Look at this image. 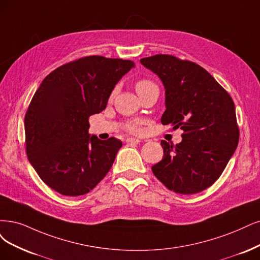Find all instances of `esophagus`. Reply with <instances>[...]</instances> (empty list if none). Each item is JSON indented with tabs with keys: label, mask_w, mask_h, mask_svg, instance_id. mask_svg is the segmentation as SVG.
I'll return each instance as SVG.
<instances>
[{
	"label": "esophagus",
	"mask_w": 260,
	"mask_h": 260,
	"mask_svg": "<svg viewBox=\"0 0 260 260\" xmlns=\"http://www.w3.org/2000/svg\"><path fill=\"white\" fill-rule=\"evenodd\" d=\"M126 142L128 143V145H138V143L140 142V140L136 139V138H127Z\"/></svg>",
	"instance_id": "1"
}]
</instances>
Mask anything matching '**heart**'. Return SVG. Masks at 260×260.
Listing matches in <instances>:
<instances>
[{
    "instance_id": "obj_1",
    "label": "heart",
    "mask_w": 260,
    "mask_h": 260,
    "mask_svg": "<svg viewBox=\"0 0 260 260\" xmlns=\"http://www.w3.org/2000/svg\"><path fill=\"white\" fill-rule=\"evenodd\" d=\"M135 88H136V91L139 94V96H141L142 94L149 92L150 90L157 89V86L152 80L142 78V79L137 80V82L135 84ZM118 91H119L118 86H114V89L110 93L109 99L110 100L114 99V96L117 95ZM125 129H126L129 133H132V134H135V135H139V134L142 133V121L141 120L129 121V122H127L126 124H125Z\"/></svg>"
}]
</instances>
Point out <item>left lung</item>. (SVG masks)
Returning a JSON list of instances; mask_svg holds the SVG:
<instances>
[{
    "label": "left lung",
    "instance_id": "obj_1",
    "mask_svg": "<svg viewBox=\"0 0 260 260\" xmlns=\"http://www.w3.org/2000/svg\"><path fill=\"white\" fill-rule=\"evenodd\" d=\"M164 83L166 111L162 125L183 129L182 141L161 140L164 156L152 166L168 189L196 194L220 177L239 142L235 103L229 93L204 67L170 54L140 60Z\"/></svg>",
    "mask_w": 260,
    "mask_h": 260
}]
</instances>
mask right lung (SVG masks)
I'll return each instance as SVG.
<instances>
[{"label": "right lung", "instance_id": "right-lung-1", "mask_svg": "<svg viewBox=\"0 0 260 260\" xmlns=\"http://www.w3.org/2000/svg\"><path fill=\"white\" fill-rule=\"evenodd\" d=\"M134 62L89 55L48 75L24 117L25 151L37 175L64 196L89 193L110 170L121 140L89 135V118L103 111Z\"/></svg>", "mask_w": 260, "mask_h": 260}]
</instances>
